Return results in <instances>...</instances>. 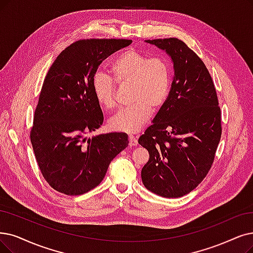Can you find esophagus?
I'll use <instances>...</instances> for the list:
<instances>
[{
  "label": "esophagus",
  "instance_id": "esophagus-1",
  "mask_svg": "<svg viewBox=\"0 0 253 253\" xmlns=\"http://www.w3.org/2000/svg\"><path fill=\"white\" fill-rule=\"evenodd\" d=\"M128 144H129V146H136L137 144H138V141H137V138L136 137H134V136H129L128 137Z\"/></svg>",
  "mask_w": 253,
  "mask_h": 253
}]
</instances>
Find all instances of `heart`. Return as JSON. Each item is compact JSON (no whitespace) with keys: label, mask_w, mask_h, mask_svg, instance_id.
I'll use <instances>...</instances> for the list:
<instances>
[{"label":"heart","mask_w":253,"mask_h":253,"mask_svg":"<svg viewBox=\"0 0 253 253\" xmlns=\"http://www.w3.org/2000/svg\"><path fill=\"white\" fill-rule=\"evenodd\" d=\"M111 73L120 85L129 84L132 105L119 110L109 120L111 129L135 134L165 104L171 88V66L164 57L148 55L136 49L120 54L111 64ZM98 105L110 110L115 106V84L109 76L96 73L91 81Z\"/></svg>","instance_id":"b5f03b06"}]
</instances>
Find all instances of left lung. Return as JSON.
Listing matches in <instances>:
<instances>
[{
  "label": "left lung",
  "instance_id": "1",
  "mask_svg": "<svg viewBox=\"0 0 253 253\" xmlns=\"http://www.w3.org/2000/svg\"><path fill=\"white\" fill-rule=\"evenodd\" d=\"M173 64L170 93L138 143L149 160L141 170L144 187L166 197L193 191L208 174L221 138L216 89L201 59L177 38L145 40Z\"/></svg>",
  "mask_w": 253,
  "mask_h": 253
}]
</instances>
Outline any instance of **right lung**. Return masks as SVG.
<instances>
[{
  "label": "right lung",
  "mask_w": 253,
  "mask_h": 253,
  "mask_svg": "<svg viewBox=\"0 0 253 253\" xmlns=\"http://www.w3.org/2000/svg\"><path fill=\"white\" fill-rule=\"evenodd\" d=\"M127 39H86L66 47L50 66L35 110L31 142L40 171L56 191L82 195L97 187L128 145L125 133L87 137L104 123L91 81Z\"/></svg>",
  "instance_id": "obj_1"
}]
</instances>
